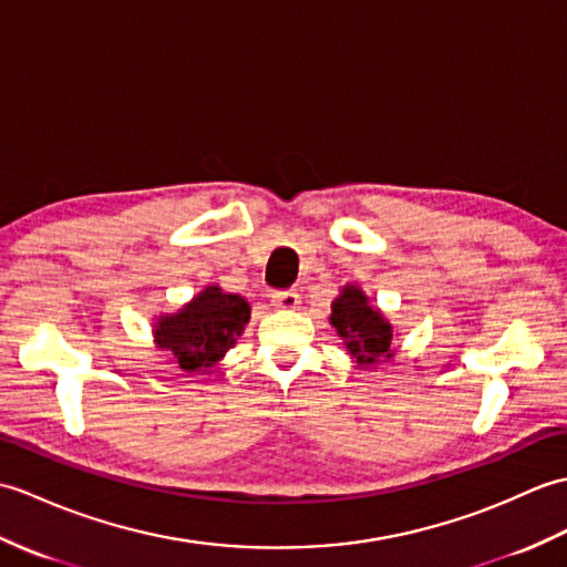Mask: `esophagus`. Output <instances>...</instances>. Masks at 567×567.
I'll return each mask as SVG.
<instances>
[{
    "mask_svg": "<svg viewBox=\"0 0 567 567\" xmlns=\"http://www.w3.org/2000/svg\"><path fill=\"white\" fill-rule=\"evenodd\" d=\"M271 303L281 310H293L300 303V296L296 291H276L271 293Z\"/></svg>",
    "mask_w": 567,
    "mask_h": 567,
    "instance_id": "obj_1",
    "label": "esophagus"
}]
</instances>
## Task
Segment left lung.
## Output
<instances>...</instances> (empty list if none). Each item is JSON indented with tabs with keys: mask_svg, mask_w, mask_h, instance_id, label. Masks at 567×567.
<instances>
[{
	"mask_svg": "<svg viewBox=\"0 0 567 567\" xmlns=\"http://www.w3.org/2000/svg\"><path fill=\"white\" fill-rule=\"evenodd\" d=\"M330 322L337 327V334L344 339L349 354L359 363H381L390 359V339L393 330L379 310L369 306L357 286L342 288V296L334 298Z\"/></svg>",
	"mask_w": 567,
	"mask_h": 567,
	"instance_id": "8db88e82",
	"label": "left lung"
}]
</instances>
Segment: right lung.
I'll list each match as a JSON object with an SVG mask.
<instances>
[{"label":"right lung","mask_w":567,"mask_h":567,"mask_svg":"<svg viewBox=\"0 0 567 567\" xmlns=\"http://www.w3.org/2000/svg\"><path fill=\"white\" fill-rule=\"evenodd\" d=\"M249 320V303L237 293L208 286L177 316L162 318L155 327L159 349L172 351L184 371H208L240 337Z\"/></svg>","instance_id":"right-lung-1"}]
</instances>
